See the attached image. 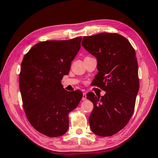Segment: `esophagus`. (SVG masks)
Instances as JSON below:
<instances>
[{
    "instance_id": "esophagus-1",
    "label": "esophagus",
    "mask_w": 158,
    "mask_h": 158,
    "mask_svg": "<svg viewBox=\"0 0 158 158\" xmlns=\"http://www.w3.org/2000/svg\"><path fill=\"white\" fill-rule=\"evenodd\" d=\"M86 100V93L85 92L83 93V97H82V100Z\"/></svg>"
}]
</instances>
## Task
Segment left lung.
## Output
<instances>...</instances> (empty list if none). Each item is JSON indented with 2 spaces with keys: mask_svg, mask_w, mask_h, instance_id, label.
Returning <instances> with one entry per match:
<instances>
[{
  "mask_svg": "<svg viewBox=\"0 0 158 158\" xmlns=\"http://www.w3.org/2000/svg\"><path fill=\"white\" fill-rule=\"evenodd\" d=\"M81 44L97 58L98 73L93 85L106 91L102 97L87 93L94 106L89 117L90 129L100 137H110L127 124L135 109L139 89L135 51L117 33L85 36Z\"/></svg>",
  "mask_w": 158,
  "mask_h": 158,
  "instance_id": "1",
  "label": "left lung"
}]
</instances>
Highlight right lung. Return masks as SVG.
Masks as SVG:
<instances>
[{
    "label": "right lung",
    "instance_id": "add662e5",
    "mask_svg": "<svg viewBox=\"0 0 158 158\" xmlns=\"http://www.w3.org/2000/svg\"><path fill=\"white\" fill-rule=\"evenodd\" d=\"M82 37L40 42L23 57L19 89L27 119L35 129L49 137L65 134L69 113L83 97L81 90L67 91L61 84L81 47Z\"/></svg>",
    "mask_w": 158,
    "mask_h": 158
}]
</instances>
